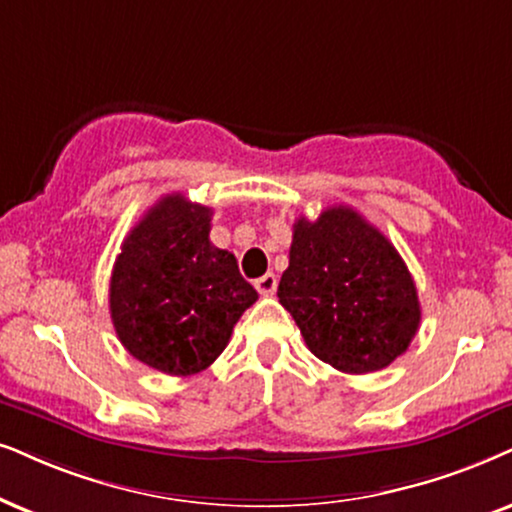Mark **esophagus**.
Returning <instances> with one entry per match:
<instances>
[{"instance_id": "esophagus-1", "label": "esophagus", "mask_w": 512, "mask_h": 512, "mask_svg": "<svg viewBox=\"0 0 512 512\" xmlns=\"http://www.w3.org/2000/svg\"><path fill=\"white\" fill-rule=\"evenodd\" d=\"M276 276L274 274H264L262 278H257L255 281V288H257V293L260 295H264V297H271L276 293Z\"/></svg>"}]
</instances>
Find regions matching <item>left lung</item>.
<instances>
[{"instance_id": "obj_1", "label": "left lung", "mask_w": 512, "mask_h": 512, "mask_svg": "<svg viewBox=\"0 0 512 512\" xmlns=\"http://www.w3.org/2000/svg\"><path fill=\"white\" fill-rule=\"evenodd\" d=\"M314 357L342 373H373L411 345L420 326L416 283L394 245L347 205L293 226L278 283Z\"/></svg>"}]
</instances>
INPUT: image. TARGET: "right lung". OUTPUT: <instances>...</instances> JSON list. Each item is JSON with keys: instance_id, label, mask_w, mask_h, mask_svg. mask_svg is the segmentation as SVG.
<instances>
[{"instance_id": "obj_1", "label": "right lung", "mask_w": 512, "mask_h": 512, "mask_svg": "<svg viewBox=\"0 0 512 512\" xmlns=\"http://www.w3.org/2000/svg\"><path fill=\"white\" fill-rule=\"evenodd\" d=\"M212 208L172 193L129 231L111 276V319L122 347L167 375L205 371L257 290L236 257L210 243Z\"/></svg>"}]
</instances>
